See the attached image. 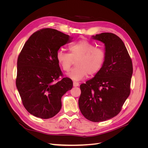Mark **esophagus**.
I'll use <instances>...</instances> for the list:
<instances>
[{
	"instance_id": "34e87169",
	"label": "esophagus",
	"mask_w": 148,
	"mask_h": 148,
	"mask_svg": "<svg viewBox=\"0 0 148 148\" xmlns=\"http://www.w3.org/2000/svg\"><path fill=\"white\" fill-rule=\"evenodd\" d=\"M79 82H73V86L74 87L79 86Z\"/></svg>"
}]
</instances>
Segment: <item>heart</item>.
<instances>
[{"mask_svg":"<svg viewBox=\"0 0 148 148\" xmlns=\"http://www.w3.org/2000/svg\"><path fill=\"white\" fill-rule=\"evenodd\" d=\"M69 53L58 50L57 61L62 69L69 72L75 61L76 66L68 76L74 80H80L88 74L92 76L97 74L103 67L106 60V52L100 47L85 39L77 41L68 47Z\"/></svg>","mask_w":148,"mask_h":148,"instance_id":"heart-1","label":"heart"}]
</instances>
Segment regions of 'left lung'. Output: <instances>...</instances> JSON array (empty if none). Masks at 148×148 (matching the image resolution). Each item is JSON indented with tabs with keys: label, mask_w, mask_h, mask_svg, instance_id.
<instances>
[{
	"label": "left lung",
	"mask_w": 148,
	"mask_h": 148,
	"mask_svg": "<svg viewBox=\"0 0 148 148\" xmlns=\"http://www.w3.org/2000/svg\"><path fill=\"white\" fill-rule=\"evenodd\" d=\"M105 44L106 60L94 78L80 85L79 106L87 119L102 122L118 115L129 97L133 63L121 39L112 33L93 36Z\"/></svg>",
	"instance_id": "obj_1"
}]
</instances>
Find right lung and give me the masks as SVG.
Instances as JSON below:
<instances>
[{
	"label": "right lung",
	"instance_id": "1",
	"mask_svg": "<svg viewBox=\"0 0 148 148\" xmlns=\"http://www.w3.org/2000/svg\"><path fill=\"white\" fill-rule=\"evenodd\" d=\"M69 41V35L43 28L30 36L19 54L16 86L25 108L37 118L58 114L62 97L73 86L72 80L64 77L56 56Z\"/></svg>",
	"mask_w": 148,
	"mask_h": 148
}]
</instances>
